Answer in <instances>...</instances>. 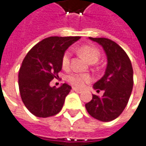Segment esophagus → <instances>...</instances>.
<instances>
[{
  "label": "esophagus",
  "instance_id": "obj_1",
  "mask_svg": "<svg viewBox=\"0 0 146 146\" xmlns=\"http://www.w3.org/2000/svg\"><path fill=\"white\" fill-rule=\"evenodd\" d=\"M73 91H75L76 92H78V93H81L82 90H79V89H78V88H73Z\"/></svg>",
  "mask_w": 146,
  "mask_h": 146
}]
</instances>
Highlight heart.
Returning <instances> with one entry per match:
<instances>
[{"label":"heart","mask_w":146,"mask_h":146,"mask_svg":"<svg viewBox=\"0 0 146 146\" xmlns=\"http://www.w3.org/2000/svg\"><path fill=\"white\" fill-rule=\"evenodd\" d=\"M79 50L92 64L98 62L100 58V51L98 48L93 47L91 45H83L80 48ZM71 56H72V54L69 50H67L64 54L63 58H62V66L64 68H68L69 67L70 61H71ZM92 80V78L91 75L88 73H72L67 76V81L72 86L78 88H84Z\"/></svg>","instance_id":"b5f03b06"}]
</instances>
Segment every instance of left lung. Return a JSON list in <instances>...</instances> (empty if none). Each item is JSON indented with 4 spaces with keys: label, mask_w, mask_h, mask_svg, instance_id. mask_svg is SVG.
<instances>
[{
    "label": "left lung",
    "mask_w": 146,
    "mask_h": 146,
    "mask_svg": "<svg viewBox=\"0 0 146 146\" xmlns=\"http://www.w3.org/2000/svg\"><path fill=\"white\" fill-rule=\"evenodd\" d=\"M89 39L101 44L107 56V66L103 77L94 83L98 92L103 91L102 97L92 95L85 107L90 116L101 121H111L124 111L133 88L131 62L124 49L116 42L107 38Z\"/></svg>",
    "instance_id": "left-lung-1"
}]
</instances>
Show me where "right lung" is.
I'll list each match as a JSON object with an SVG mask.
<instances>
[{"label":"right lung","instance_id":"obj_1","mask_svg":"<svg viewBox=\"0 0 146 146\" xmlns=\"http://www.w3.org/2000/svg\"><path fill=\"white\" fill-rule=\"evenodd\" d=\"M79 36H52L39 42L25 57L19 71V89L22 102L38 117L58 114L72 88L67 83L51 88L49 82L58 78L66 49Z\"/></svg>","mask_w":146,"mask_h":146}]
</instances>
